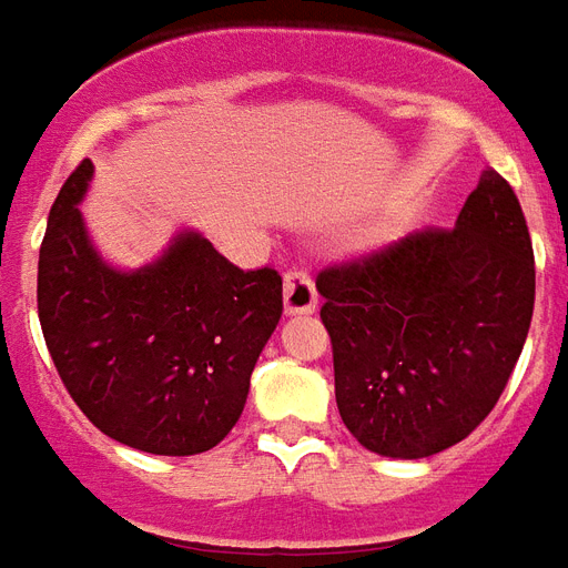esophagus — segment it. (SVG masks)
Wrapping results in <instances>:
<instances>
[{
  "label": "esophagus",
  "mask_w": 568,
  "mask_h": 568,
  "mask_svg": "<svg viewBox=\"0 0 568 568\" xmlns=\"http://www.w3.org/2000/svg\"><path fill=\"white\" fill-rule=\"evenodd\" d=\"M317 308V290L308 272L290 268L284 275V314H312Z\"/></svg>",
  "instance_id": "esophagus-1"
}]
</instances>
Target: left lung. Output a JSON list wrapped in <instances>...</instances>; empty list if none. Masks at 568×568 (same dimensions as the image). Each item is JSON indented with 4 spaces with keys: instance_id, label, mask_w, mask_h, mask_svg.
Segmentation results:
<instances>
[{
    "instance_id": "obj_1",
    "label": "left lung",
    "mask_w": 568,
    "mask_h": 568,
    "mask_svg": "<svg viewBox=\"0 0 568 568\" xmlns=\"http://www.w3.org/2000/svg\"><path fill=\"white\" fill-rule=\"evenodd\" d=\"M338 415L363 448L420 459L494 412L527 342L536 260L515 190L487 169L454 230L317 275Z\"/></svg>"
}]
</instances>
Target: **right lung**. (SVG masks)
Listing matches in <instances>:
<instances>
[{"label": "right lung", "instance_id": "right-lung-1", "mask_svg": "<svg viewBox=\"0 0 568 568\" xmlns=\"http://www.w3.org/2000/svg\"><path fill=\"white\" fill-rule=\"evenodd\" d=\"M65 178L39 251V321L65 390L90 424L144 454L211 450L242 417L251 372L284 312L275 268L233 266L199 233H178L135 272L109 266Z\"/></svg>", "mask_w": 568, "mask_h": 568}]
</instances>
